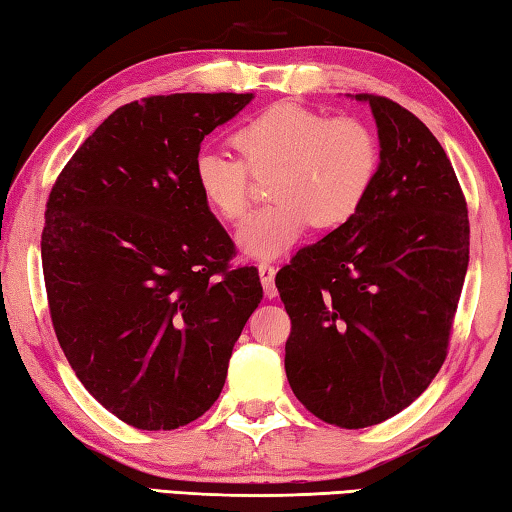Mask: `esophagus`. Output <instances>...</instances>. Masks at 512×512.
<instances>
[{
    "label": "esophagus",
    "instance_id": "34e87169",
    "mask_svg": "<svg viewBox=\"0 0 512 512\" xmlns=\"http://www.w3.org/2000/svg\"><path fill=\"white\" fill-rule=\"evenodd\" d=\"M257 271H259V280H262V287H264V296L275 298L277 296V289H275L277 268L271 266V264H259Z\"/></svg>",
    "mask_w": 512,
    "mask_h": 512
}]
</instances>
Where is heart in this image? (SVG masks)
<instances>
[{
  "label": "heart",
  "mask_w": 512,
  "mask_h": 512,
  "mask_svg": "<svg viewBox=\"0 0 512 512\" xmlns=\"http://www.w3.org/2000/svg\"><path fill=\"white\" fill-rule=\"evenodd\" d=\"M241 155L201 151L194 183L223 221L244 219L253 176L271 178L277 203L255 212L237 232V246L255 259H273L296 244L309 225L339 228L357 216L379 171V142L354 117L329 119L298 103H277L232 135Z\"/></svg>",
  "instance_id": "1"
}]
</instances>
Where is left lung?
<instances>
[{
    "label": "left lung",
    "mask_w": 512,
    "mask_h": 512,
    "mask_svg": "<svg viewBox=\"0 0 512 512\" xmlns=\"http://www.w3.org/2000/svg\"><path fill=\"white\" fill-rule=\"evenodd\" d=\"M368 103L379 171L354 219L275 275L291 334L284 368L316 418L372 427L427 391L447 357L470 262L465 196L422 121L386 97Z\"/></svg>",
    "instance_id": "left-lung-1"
}]
</instances>
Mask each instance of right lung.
<instances>
[{"mask_svg": "<svg viewBox=\"0 0 512 512\" xmlns=\"http://www.w3.org/2000/svg\"><path fill=\"white\" fill-rule=\"evenodd\" d=\"M248 94L126 103L60 171L42 271L60 348L85 391L135 429L185 427L219 400L228 361L262 300L255 266L194 183V158Z\"/></svg>", "mask_w": 512, "mask_h": 512, "instance_id": "right-lung-1", "label": "right lung"}]
</instances>
